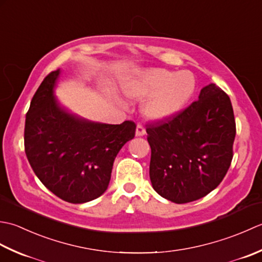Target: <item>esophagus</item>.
<instances>
[{
  "instance_id": "1",
  "label": "esophagus",
  "mask_w": 262,
  "mask_h": 262,
  "mask_svg": "<svg viewBox=\"0 0 262 262\" xmlns=\"http://www.w3.org/2000/svg\"><path fill=\"white\" fill-rule=\"evenodd\" d=\"M145 135H146V129H145V127H143L142 124L138 123L137 124V129H136V136L137 137H142V136H145Z\"/></svg>"
}]
</instances>
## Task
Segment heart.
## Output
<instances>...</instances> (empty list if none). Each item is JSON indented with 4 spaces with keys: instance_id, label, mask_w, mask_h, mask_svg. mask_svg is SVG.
Instances as JSON below:
<instances>
[{
    "instance_id": "obj_1",
    "label": "heart",
    "mask_w": 262,
    "mask_h": 262,
    "mask_svg": "<svg viewBox=\"0 0 262 262\" xmlns=\"http://www.w3.org/2000/svg\"><path fill=\"white\" fill-rule=\"evenodd\" d=\"M126 97L142 100V111L151 120H167L181 113L191 101L196 89L194 74L182 70L174 72L164 68L136 70L122 81Z\"/></svg>"
}]
</instances>
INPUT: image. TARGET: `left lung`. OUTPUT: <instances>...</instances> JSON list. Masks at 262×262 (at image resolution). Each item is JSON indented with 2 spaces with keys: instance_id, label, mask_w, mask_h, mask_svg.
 I'll return each mask as SVG.
<instances>
[{
  "instance_id": "8db88e82",
  "label": "left lung",
  "mask_w": 262,
  "mask_h": 262,
  "mask_svg": "<svg viewBox=\"0 0 262 262\" xmlns=\"http://www.w3.org/2000/svg\"><path fill=\"white\" fill-rule=\"evenodd\" d=\"M146 131L152 188L175 204L207 195L231 166L235 120L231 99L215 83L202 88L188 108L147 124Z\"/></svg>"
}]
</instances>
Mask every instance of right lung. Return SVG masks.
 I'll return each instance as SVG.
<instances>
[{
	"mask_svg": "<svg viewBox=\"0 0 262 262\" xmlns=\"http://www.w3.org/2000/svg\"><path fill=\"white\" fill-rule=\"evenodd\" d=\"M60 69L37 89L26 115L25 151L47 189L71 204L98 198L107 189L120 149L135 138L136 124H105L72 114L54 96Z\"/></svg>",
	"mask_w": 262,
	"mask_h": 262,
	"instance_id": "obj_1",
	"label": "right lung"
}]
</instances>
